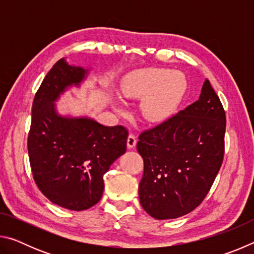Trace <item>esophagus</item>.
<instances>
[{
	"mask_svg": "<svg viewBox=\"0 0 254 254\" xmlns=\"http://www.w3.org/2000/svg\"><path fill=\"white\" fill-rule=\"evenodd\" d=\"M127 144L128 149L134 148L135 144H136V136L134 134H132V133H130V134H128V136H127Z\"/></svg>",
	"mask_w": 254,
	"mask_h": 254,
	"instance_id": "34e87169",
	"label": "esophagus"
}]
</instances>
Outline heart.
Segmentation results:
<instances>
[{
    "label": "heart",
    "mask_w": 254,
    "mask_h": 254,
    "mask_svg": "<svg viewBox=\"0 0 254 254\" xmlns=\"http://www.w3.org/2000/svg\"><path fill=\"white\" fill-rule=\"evenodd\" d=\"M186 89V79L179 71L147 68L131 72L122 83L128 98H144L142 113L152 122L162 121L173 113Z\"/></svg>",
    "instance_id": "heart-1"
}]
</instances>
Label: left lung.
<instances>
[{"label":"left lung","instance_id":"8db88e82","mask_svg":"<svg viewBox=\"0 0 254 254\" xmlns=\"http://www.w3.org/2000/svg\"><path fill=\"white\" fill-rule=\"evenodd\" d=\"M225 127L224 107L206 79L198 101L140 133L139 197L150 216L177 218L200 205L222 166Z\"/></svg>","mask_w":254,"mask_h":254}]
</instances>
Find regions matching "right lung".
I'll return each mask as SVG.
<instances>
[{"label": "right lung", "instance_id": "add662e5", "mask_svg": "<svg viewBox=\"0 0 254 254\" xmlns=\"http://www.w3.org/2000/svg\"><path fill=\"white\" fill-rule=\"evenodd\" d=\"M86 71L58 60L46 75L32 104L28 134L30 167L38 188L60 207L85 210L97 204L104 175L127 151L128 132L122 126L104 127L87 118L56 113L54 102L67 86L78 85Z\"/></svg>", "mask_w": 254, "mask_h": 254}]
</instances>
